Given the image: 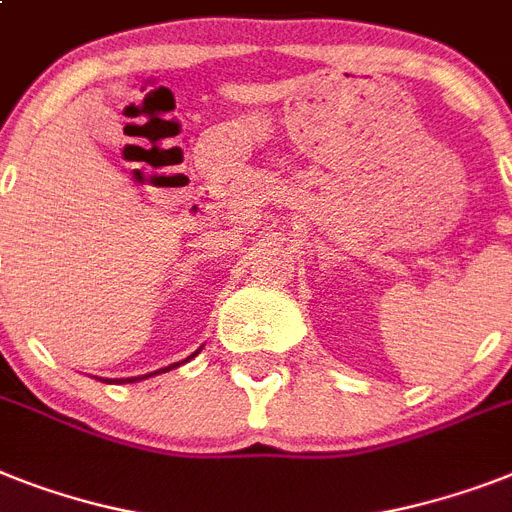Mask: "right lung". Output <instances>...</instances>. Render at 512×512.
Listing matches in <instances>:
<instances>
[{
	"label": "right lung",
	"mask_w": 512,
	"mask_h": 512,
	"mask_svg": "<svg viewBox=\"0 0 512 512\" xmlns=\"http://www.w3.org/2000/svg\"><path fill=\"white\" fill-rule=\"evenodd\" d=\"M199 352V350H197ZM197 352H194V355H197ZM191 355V357H194ZM191 357H186V360H191ZM186 360H181V363H186ZM181 363H173V365H168V368H162V371H155V373H165V371H173V368H178V365ZM149 376H152V373H149ZM149 376H134V378H120V381H128V384H134V381H139V378H149Z\"/></svg>",
	"instance_id": "right-lung-1"
}]
</instances>
